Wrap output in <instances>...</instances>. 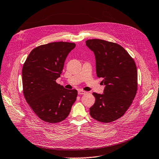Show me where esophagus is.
I'll return each mask as SVG.
<instances>
[{
  "label": "esophagus",
  "mask_w": 159,
  "mask_h": 159,
  "mask_svg": "<svg viewBox=\"0 0 159 159\" xmlns=\"http://www.w3.org/2000/svg\"><path fill=\"white\" fill-rule=\"evenodd\" d=\"M86 93V91H84V90H79V91H78V94H85Z\"/></svg>",
  "instance_id": "obj_1"
}]
</instances>
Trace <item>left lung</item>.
I'll use <instances>...</instances> for the list:
<instances>
[{"mask_svg": "<svg viewBox=\"0 0 159 159\" xmlns=\"http://www.w3.org/2000/svg\"><path fill=\"white\" fill-rule=\"evenodd\" d=\"M86 45L95 55L96 75L103 78L104 94L93 93L96 100L90 107L94 120L109 123L125 113L137 90L135 61L119 44L99 39H88Z\"/></svg>", "mask_w": 159, "mask_h": 159, "instance_id": "left-lung-1", "label": "left lung"}]
</instances>
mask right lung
Here are the masks:
<instances>
[{"label":"right lung","mask_w":159,"mask_h":159,"mask_svg":"<svg viewBox=\"0 0 159 159\" xmlns=\"http://www.w3.org/2000/svg\"><path fill=\"white\" fill-rule=\"evenodd\" d=\"M75 46L74 43L63 42L38 46L30 53L23 65L25 100L41 120L50 124L66 119L77 97V90L65 89L55 81Z\"/></svg>","instance_id":"obj_1"}]
</instances>
